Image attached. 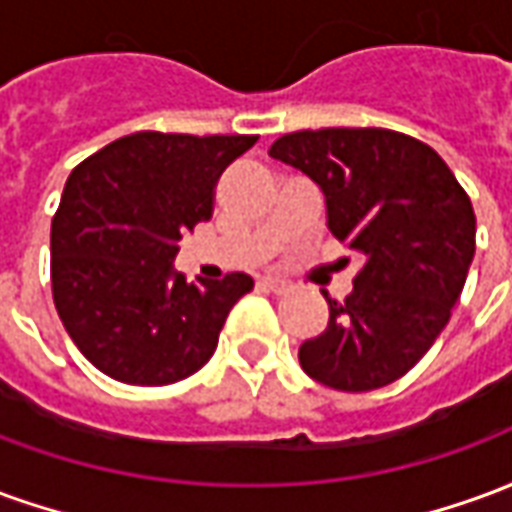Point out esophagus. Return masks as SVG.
Wrapping results in <instances>:
<instances>
[{
    "instance_id": "34e87169",
    "label": "esophagus",
    "mask_w": 512,
    "mask_h": 512,
    "mask_svg": "<svg viewBox=\"0 0 512 512\" xmlns=\"http://www.w3.org/2000/svg\"><path fill=\"white\" fill-rule=\"evenodd\" d=\"M263 288L271 290V293H288L290 282L285 277H274V274H268V277H263Z\"/></svg>"
}]
</instances>
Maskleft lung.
I'll return each mask as SVG.
<instances>
[{
  "label": "left lung",
  "mask_w": 512,
  "mask_h": 512,
  "mask_svg": "<svg viewBox=\"0 0 512 512\" xmlns=\"http://www.w3.org/2000/svg\"><path fill=\"white\" fill-rule=\"evenodd\" d=\"M268 156L326 197V224L362 257L354 290L329 299V326L304 340V373L340 392L406 376L450 321L474 257L472 200L441 156L389 128L279 136Z\"/></svg>",
  "instance_id": "8db88e82"
}]
</instances>
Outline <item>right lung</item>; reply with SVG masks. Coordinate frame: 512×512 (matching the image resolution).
Returning a JSON list of instances; mask_svg holds the SVG:
<instances>
[{
	"label": "right lung",
	"instance_id": "right-lung-1",
	"mask_svg": "<svg viewBox=\"0 0 512 512\" xmlns=\"http://www.w3.org/2000/svg\"><path fill=\"white\" fill-rule=\"evenodd\" d=\"M257 136L139 131L73 169L51 222V290L65 332L101 373L175 384L216 351L252 277L186 282L172 271L180 233L208 222L224 169Z\"/></svg>",
	"mask_w": 512,
	"mask_h": 512
}]
</instances>
